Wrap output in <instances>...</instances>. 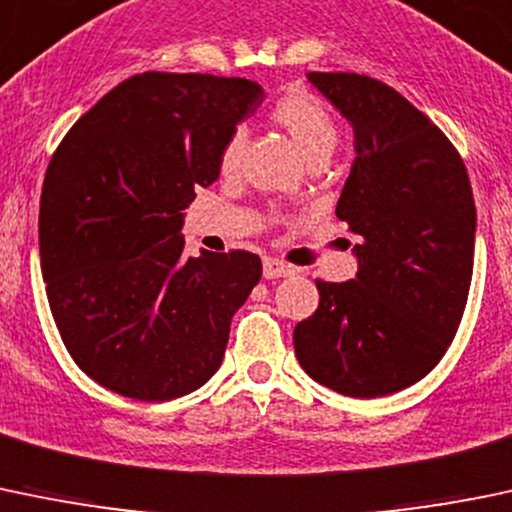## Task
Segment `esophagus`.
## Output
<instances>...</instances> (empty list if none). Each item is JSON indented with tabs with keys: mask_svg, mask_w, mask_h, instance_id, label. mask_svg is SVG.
Here are the masks:
<instances>
[{
	"mask_svg": "<svg viewBox=\"0 0 512 512\" xmlns=\"http://www.w3.org/2000/svg\"><path fill=\"white\" fill-rule=\"evenodd\" d=\"M293 266L288 263L278 261V258H263V276L266 278H283V276H293Z\"/></svg>",
	"mask_w": 512,
	"mask_h": 512,
	"instance_id": "34e87169",
	"label": "esophagus"
}]
</instances>
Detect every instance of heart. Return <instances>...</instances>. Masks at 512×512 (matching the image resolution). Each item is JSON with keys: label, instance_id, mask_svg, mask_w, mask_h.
Returning <instances> with one entry per match:
<instances>
[{"label": "heart", "instance_id": "1", "mask_svg": "<svg viewBox=\"0 0 512 512\" xmlns=\"http://www.w3.org/2000/svg\"><path fill=\"white\" fill-rule=\"evenodd\" d=\"M273 125L291 138L308 162L328 160L340 142V128H337L333 113L315 93L305 88H291L273 103L268 113ZM246 135L244 130H234L221 147L219 167L224 175H234L244 157Z\"/></svg>", "mask_w": 512, "mask_h": 512}]
</instances>
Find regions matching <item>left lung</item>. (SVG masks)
Returning <instances> with one entry per match:
<instances>
[{
	"label": "left lung",
	"instance_id": "left-lung-1",
	"mask_svg": "<svg viewBox=\"0 0 512 512\" xmlns=\"http://www.w3.org/2000/svg\"><path fill=\"white\" fill-rule=\"evenodd\" d=\"M350 120L355 162L337 199L357 276L318 278V310L295 325L300 367L347 397H384L426 377L461 325L476 204L451 140L402 93L360 73H308Z\"/></svg>",
	"mask_w": 512,
	"mask_h": 512
}]
</instances>
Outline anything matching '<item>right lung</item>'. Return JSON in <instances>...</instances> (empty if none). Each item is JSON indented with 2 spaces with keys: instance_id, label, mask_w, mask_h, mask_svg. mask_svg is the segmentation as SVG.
<instances>
[{
  "instance_id": "add662e5",
  "label": "right lung",
  "mask_w": 512,
  "mask_h": 512,
  "mask_svg": "<svg viewBox=\"0 0 512 512\" xmlns=\"http://www.w3.org/2000/svg\"><path fill=\"white\" fill-rule=\"evenodd\" d=\"M261 100L246 78L138 73L56 147L39 209L46 295L66 350L110 392L167 402L219 370L261 258H184V209Z\"/></svg>"
}]
</instances>
